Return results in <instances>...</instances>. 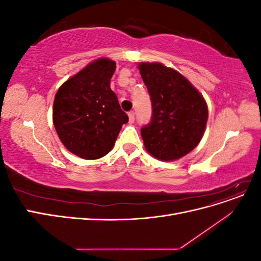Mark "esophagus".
I'll return each instance as SVG.
<instances>
[{
	"mask_svg": "<svg viewBox=\"0 0 261 261\" xmlns=\"http://www.w3.org/2000/svg\"><path fill=\"white\" fill-rule=\"evenodd\" d=\"M128 117H129V123L135 122V113H134V111L128 112Z\"/></svg>",
	"mask_w": 261,
	"mask_h": 261,
	"instance_id": "1",
	"label": "esophagus"
}]
</instances>
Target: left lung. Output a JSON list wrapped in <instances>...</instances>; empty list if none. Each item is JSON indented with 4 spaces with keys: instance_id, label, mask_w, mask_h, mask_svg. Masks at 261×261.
<instances>
[{
    "instance_id": "left-lung-1",
    "label": "left lung",
    "mask_w": 261,
    "mask_h": 261,
    "mask_svg": "<svg viewBox=\"0 0 261 261\" xmlns=\"http://www.w3.org/2000/svg\"><path fill=\"white\" fill-rule=\"evenodd\" d=\"M141 78L151 100V120L140 129L148 152L163 161L184 156L199 144L208 120L201 94L176 70L141 63Z\"/></svg>"
}]
</instances>
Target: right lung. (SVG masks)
Returning <instances> with one entry per match:
<instances>
[{
	"mask_svg": "<svg viewBox=\"0 0 261 261\" xmlns=\"http://www.w3.org/2000/svg\"><path fill=\"white\" fill-rule=\"evenodd\" d=\"M115 62L94 61L63 84L55 94L53 123L70 152L86 160L109 153L128 116L110 88Z\"/></svg>",
	"mask_w": 261,
	"mask_h": 261,
	"instance_id": "obj_1",
	"label": "right lung"
}]
</instances>
